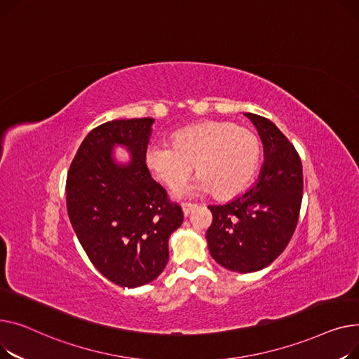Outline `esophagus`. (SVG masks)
I'll return each instance as SVG.
<instances>
[{
    "instance_id": "esophagus-1",
    "label": "esophagus",
    "mask_w": 359,
    "mask_h": 359,
    "mask_svg": "<svg viewBox=\"0 0 359 359\" xmlns=\"http://www.w3.org/2000/svg\"><path fill=\"white\" fill-rule=\"evenodd\" d=\"M181 208H182V213H184V216H188V215L191 213L193 210L196 208V204H191V203H182V204H181Z\"/></svg>"
}]
</instances>
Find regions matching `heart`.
I'll return each mask as SVG.
<instances>
[{"label": "heart", "instance_id": "b5f03b06", "mask_svg": "<svg viewBox=\"0 0 359 359\" xmlns=\"http://www.w3.org/2000/svg\"><path fill=\"white\" fill-rule=\"evenodd\" d=\"M261 140L255 130L229 120H205L171 135L170 144L152 143L144 151L151 174L172 191L193 174L196 191L217 198L235 197L255 175Z\"/></svg>", "mask_w": 359, "mask_h": 359}]
</instances>
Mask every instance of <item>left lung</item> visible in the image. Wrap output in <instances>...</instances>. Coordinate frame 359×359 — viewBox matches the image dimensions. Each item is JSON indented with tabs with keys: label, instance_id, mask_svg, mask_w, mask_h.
Wrapping results in <instances>:
<instances>
[{
	"label": "left lung",
	"instance_id": "8db88e82",
	"mask_svg": "<svg viewBox=\"0 0 359 359\" xmlns=\"http://www.w3.org/2000/svg\"><path fill=\"white\" fill-rule=\"evenodd\" d=\"M264 144L258 181L223 205H208V250L222 266L255 272L276 261L296 230L303 198V166L296 147L271 120L245 113Z\"/></svg>",
	"mask_w": 359,
	"mask_h": 359
}]
</instances>
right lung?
<instances>
[{
  "label": "right lung",
  "instance_id": "add662e5",
  "mask_svg": "<svg viewBox=\"0 0 359 359\" xmlns=\"http://www.w3.org/2000/svg\"><path fill=\"white\" fill-rule=\"evenodd\" d=\"M154 118L113 120L82 140L67 180V207L75 235L93 265L111 283L136 288L154 281L168 264V241L182 210L144 163ZM131 152L128 164L112 155Z\"/></svg>",
  "mask_w": 359,
  "mask_h": 359
}]
</instances>
